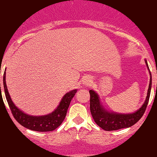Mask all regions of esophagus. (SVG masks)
I'll use <instances>...</instances> for the list:
<instances>
[{"label":"esophagus","instance_id":"34e87169","mask_svg":"<svg viewBox=\"0 0 157 157\" xmlns=\"http://www.w3.org/2000/svg\"><path fill=\"white\" fill-rule=\"evenodd\" d=\"M91 82H92V81L89 77H86V78H85L83 81H82V84L84 85V86H91Z\"/></svg>","mask_w":157,"mask_h":157}]
</instances>
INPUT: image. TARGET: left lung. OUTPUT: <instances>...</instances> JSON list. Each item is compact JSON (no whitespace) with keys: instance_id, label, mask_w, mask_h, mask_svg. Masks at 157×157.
<instances>
[{"instance_id":"obj_1","label":"left lung","mask_w":157,"mask_h":157,"mask_svg":"<svg viewBox=\"0 0 157 157\" xmlns=\"http://www.w3.org/2000/svg\"><path fill=\"white\" fill-rule=\"evenodd\" d=\"M145 63L149 70L146 60H145ZM150 75V83H149L148 90H147L146 100L143 105H142V107L138 111L133 113L121 114V113H117L114 112H109L104 109L100 104V99H99L97 94L93 90H90V111H91V116L97 125L105 131H115L125 128H129L136 123L143 116L149 101L151 89V82H152L151 71Z\"/></svg>"}]
</instances>
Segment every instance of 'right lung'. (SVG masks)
<instances>
[{"mask_svg": "<svg viewBox=\"0 0 157 157\" xmlns=\"http://www.w3.org/2000/svg\"><path fill=\"white\" fill-rule=\"evenodd\" d=\"M3 88H4L5 96H6L7 102L16 121L26 128L32 131H40V132L52 131L60 125L66 117L70 102L77 92V90H73L66 93L63 97L60 105L57 106V109L52 113L48 115H44V116L34 117L23 113V111L17 109L15 104L12 102L6 87V71L3 73Z\"/></svg>", "mask_w": 157, "mask_h": 157, "instance_id": "right-lung-1", "label": "right lung"}]
</instances>
